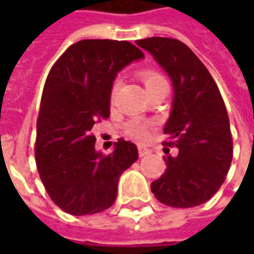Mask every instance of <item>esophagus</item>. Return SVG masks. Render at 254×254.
I'll list each match as a JSON object with an SVG mask.
<instances>
[{"instance_id":"1","label":"esophagus","mask_w":254,"mask_h":254,"mask_svg":"<svg viewBox=\"0 0 254 254\" xmlns=\"http://www.w3.org/2000/svg\"><path fill=\"white\" fill-rule=\"evenodd\" d=\"M138 155L140 156H145V155L151 154V149L147 148V147H144V145H138Z\"/></svg>"}]
</instances>
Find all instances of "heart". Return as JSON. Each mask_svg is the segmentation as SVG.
<instances>
[{
    "label": "heart",
    "instance_id": "1",
    "mask_svg": "<svg viewBox=\"0 0 254 254\" xmlns=\"http://www.w3.org/2000/svg\"><path fill=\"white\" fill-rule=\"evenodd\" d=\"M140 77L143 80L145 88L149 89L151 87H154L156 84H160L166 81V78L160 74L159 72L156 70H152V69H145V70H141L140 72ZM118 87H120V81H116L111 87V96H114L118 91ZM148 129L149 125L147 122L143 121H130L125 127V132L130 138H134V140H138V141H143L145 138L148 137Z\"/></svg>",
    "mask_w": 254,
    "mask_h": 254
}]
</instances>
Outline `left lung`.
<instances>
[{
	"mask_svg": "<svg viewBox=\"0 0 254 254\" xmlns=\"http://www.w3.org/2000/svg\"><path fill=\"white\" fill-rule=\"evenodd\" d=\"M170 76L174 99L163 132L177 147L165 148L167 169L151 190L162 204L190 208L208 201L226 180L233 160V137L223 98L204 64L178 39L147 38L136 42Z\"/></svg>",
	"mask_w": 254,
	"mask_h": 254,
	"instance_id": "8db88e82",
	"label": "left lung"
}]
</instances>
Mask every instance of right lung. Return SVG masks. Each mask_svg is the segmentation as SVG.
Returning <instances> with one entry per match:
<instances>
[{"label": "right lung", "instance_id": "right-lung-1", "mask_svg": "<svg viewBox=\"0 0 254 254\" xmlns=\"http://www.w3.org/2000/svg\"><path fill=\"white\" fill-rule=\"evenodd\" d=\"M143 57L130 42L84 39L50 69L36 124L35 160L49 196L65 212L80 216L110 208L120 177L137 160V147L124 138L113 154L98 152L91 129L110 117L117 73Z\"/></svg>", "mask_w": 254, "mask_h": 254}]
</instances>
